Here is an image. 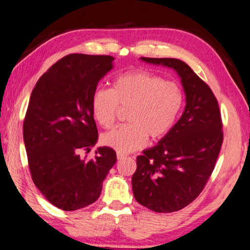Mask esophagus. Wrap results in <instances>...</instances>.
<instances>
[{
	"label": "esophagus",
	"instance_id": "esophagus-1",
	"mask_svg": "<svg viewBox=\"0 0 250 250\" xmlns=\"http://www.w3.org/2000/svg\"><path fill=\"white\" fill-rule=\"evenodd\" d=\"M116 157H117V159H118V160H121V159L124 158L125 155H124V154H122V152H117V154H116Z\"/></svg>",
	"mask_w": 250,
	"mask_h": 250
}]
</instances>
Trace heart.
Masks as SVG:
<instances>
[{"label": "heart", "instance_id": "heart-1", "mask_svg": "<svg viewBox=\"0 0 250 250\" xmlns=\"http://www.w3.org/2000/svg\"><path fill=\"white\" fill-rule=\"evenodd\" d=\"M118 105L130 106L129 124L106 133L103 142L128 154L145 146L148 136L160 139L171 130L182 108L183 92L177 83L154 73L134 71L116 78L111 90L99 87L92 94V112L104 128L114 125Z\"/></svg>", "mask_w": 250, "mask_h": 250}]
</instances>
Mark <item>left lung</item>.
I'll use <instances>...</instances> for the list:
<instances>
[{
  "mask_svg": "<svg viewBox=\"0 0 250 250\" xmlns=\"http://www.w3.org/2000/svg\"><path fill=\"white\" fill-rule=\"evenodd\" d=\"M141 60L173 69L186 94L181 117L156 146L137 157L132 177L139 204L157 213H171L198 198L211 177L223 143L221 113L212 90L186 62L174 58Z\"/></svg>",
  "mask_w": 250,
  "mask_h": 250,
  "instance_id": "left-lung-1",
  "label": "left lung"
}]
</instances>
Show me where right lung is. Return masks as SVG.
Masks as SVG:
<instances>
[{
	"instance_id": "add662e5",
	"label": "right lung",
	"mask_w": 250,
	"mask_h": 250,
	"mask_svg": "<svg viewBox=\"0 0 250 250\" xmlns=\"http://www.w3.org/2000/svg\"><path fill=\"white\" fill-rule=\"evenodd\" d=\"M111 56L68 55L37 81L26 112L23 136L35 186L63 211H76L99 199L116 152L99 147L91 98L99 81L113 69Z\"/></svg>"
}]
</instances>
